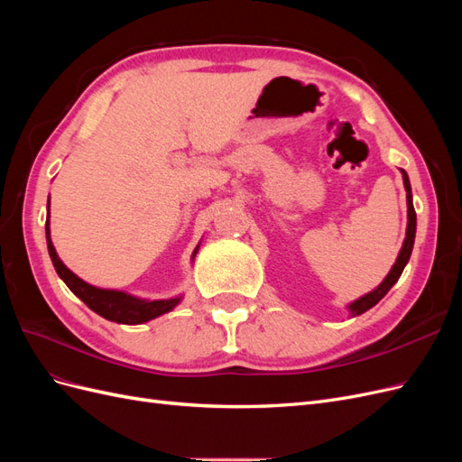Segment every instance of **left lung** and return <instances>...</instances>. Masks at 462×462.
<instances>
[{
    "label": "left lung",
    "mask_w": 462,
    "mask_h": 462,
    "mask_svg": "<svg viewBox=\"0 0 462 462\" xmlns=\"http://www.w3.org/2000/svg\"><path fill=\"white\" fill-rule=\"evenodd\" d=\"M402 173V183H404V190H407V206H409V223H407V236H404V243L401 246V253L393 263V268H391V272L387 273V277L383 279V282L377 285L374 291H370L368 295L356 299L355 302H351L346 306L348 312H351L353 316H360L365 314L366 310H370L372 306H375L377 302H380L385 295L387 291L393 287L397 283V279L401 277L404 265H407L409 258H411V253H412V246H414V235H416V212H414V206H412V190H411V180H409V175L404 170H401Z\"/></svg>",
    "instance_id": "8db88e82"
}]
</instances>
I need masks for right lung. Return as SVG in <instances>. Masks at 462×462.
Listing matches in <instances>:
<instances>
[{
  "label": "right lung",
  "mask_w": 462,
  "mask_h": 462,
  "mask_svg": "<svg viewBox=\"0 0 462 462\" xmlns=\"http://www.w3.org/2000/svg\"><path fill=\"white\" fill-rule=\"evenodd\" d=\"M46 243H48V253L53 262V268L63 279L65 285L71 289L75 295L88 306L90 310H94L96 314H100L102 318H106L109 321H117V324H127V326L144 324V321H150L165 312H171L180 302V299H183V297H175V299L148 300V299L133 297L125 291L100 289V287H94L87 282H82L79 275H75L60 260L58 253H55L51 236H50V200H48V217H46ZM199 248H200V245L194 248L192 260H194V256H197Z\"/></svg>",
  "instance_id": "right-lung-1"
}]
</instances>
